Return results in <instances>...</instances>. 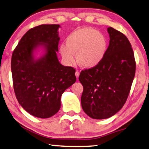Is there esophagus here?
Masks as SVG:
<instances>
[{"label": "esophagus", "mask_w": 149, "mask_h": 149, "mask_svg": "<svg viewBox=\"0 0 149 149\" xmlns=\"http://www.w3.org/2000/svg\"><path fill=\"white\" fill-rule=\"evenodd\" d=\"M79 75H80V72L78 71V70H77L76 72H75V76H76V77L77 78V79H78V78H79Z\"/></svg>", "instance_id": "34e87169"}]
</instances>
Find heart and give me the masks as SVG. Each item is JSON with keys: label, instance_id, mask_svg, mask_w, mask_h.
<instances>
[{"label": "heart", "instance_id": "1", "mask_svg": "<svg viewBox=\"0 0 149 149\" xmlns=\"http://www.w3.org/2000/svg\"><path fill=\"white\" fill-rule=\"evenodd\" d=\"M107 38L102 33L90 27H84L73 31L67 36L66 44L60 45L59 50L66 62L77 61L80 67L92 69L100 65L108 50Z\"/></svg>", "mask_w": 149, "mask_h": 149}]
</instances>
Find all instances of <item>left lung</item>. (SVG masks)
Wrapping results in <instances>:
<instances>
[{
	"mask_svg": "<svg viewBox=\"0 0 149 149\" xmlns=\"http://www.w3.org/2000/svg\"><path fill=\"white\" fill-rule=\"evenodd\" d=\"M110 40L105 58L97 67L82 70L81 104L93 119H106L120 110L128 97L135 73L132 45L124 34L108 27Z\"/></svg>",
	"mask_w": 149,
	"mask_h": 149,
	"instance_id": "obj_1",
	"label": "left lung"
}]
</instances>
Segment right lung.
Segmentation results:
<instances>
[{
  "label": "right lung",
  "instance_id": "1",
  "mask_svg": "<svg viewBox=\"0 0 149 149\" xmlns=\"http://www.w3.org/2000/svg\"><path fill=\"white\" fill-rule=\"evenodd\" d=\"M59 25H41L21 38L12 54L11 70L15 96L20 105L40 118L54 116L61 97L76 82L75 69L60 63Z\"/></svg>",
  "mask_w": 149,
  "mask_h": 149
}]
</instances>
